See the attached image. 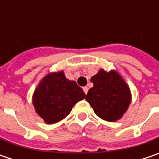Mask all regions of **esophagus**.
<instances>
[{"label":"esophagus","mask_w":159,"mask_h":159,"mask_svg":"<svg viewBox=\"0 0 159 159\" xmlns=\"http://www.w3.org/2000/svg\"><path fill=\"white\" fill-rule=\"evenodd\" d=\"M83 91H84V92H85V94L87 95V94H88V92H89V89H88L87 87H84V88H83Z\"/></svg>","instance_id":"esophagus-1"}]
</instances>
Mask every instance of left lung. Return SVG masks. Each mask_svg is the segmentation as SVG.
Segmentation results:
<instances>
[{
  "mask_svg": "<svg viewBox=\"0 0 159 159\" xmlns=\"http://www.w3.org/2000/svg\"><path fill=\"white\" fill-rule=\"evenodd\" d=\"M94 87L89 89L86 100L95 113L106 121H116L125 112L131 102L130 90L124 80L114 70H101L92 77Z\"/></svg>",
  "mask_w": 159,
  "mask_h": 159,
  "instance_id": "8db88e82",
  "label": "left lung"
}]
</instances>
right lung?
Here are the masks:
<instances>
[{"label":"right lung","mask_w":159,"mask_h":159,"mask_svg":"<svg viewBox=\"0 0 159 159\" xmlns=\"http://www.w3.org/2000/svg\"><path fill=\"white\" fill-rule=\"evenodd\" d=\"M86 94L73 80H69L63 71L47 75L36 89L34 105L36 112L48 124L62 120L72 107L85 98Z\"/></svg>","instance_id":"obj_1"}]
</instances>
